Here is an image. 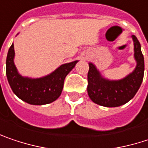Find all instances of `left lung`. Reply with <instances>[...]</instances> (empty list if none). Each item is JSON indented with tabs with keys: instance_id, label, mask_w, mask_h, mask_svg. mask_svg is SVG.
Returning a JSON list of instances; mask_svg holds the SVG:
<instances>
[{
	"instance_id": "obj_1",
	"label": "left lung",
	"mask_w": 148,
	"mask_h": 148,
	"mask_svg": "<svg viewBox=\"0 0 148 148\" xmlns=\"http://www.w3.org/2000/svg\"><path fill=\"white\" fill-rule=\"evenodd\" d=\"M134 42L135 69L121 79L104 78L95 64L89 62L87 92L90 100L103 107H119L131 100L141 86L144 75V58L141 44L136 35H131Z\"/></svg>"
}]
</instances>
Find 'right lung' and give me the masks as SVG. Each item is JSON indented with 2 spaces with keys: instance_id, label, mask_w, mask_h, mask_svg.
I'll return each mask as SVG.
<instances>
[{
  "instance_id": "right-lung-1",
  "label": "right lung",
  "mask_w": 148,
  "mask_h": 148,
  "mask_svg": "<svg viewBox=\"0 0 148 148\" xmlns=\"http://www.w3.org/2000/svg\"><path fill=\"white\" fill-rule=\"evenodd\" d=\"M14 46L8 50L6 62L7 80L13 93L31 105H44L56 101L60 97L65 77L73 69L78 60L64 63L51 74L40 78H29L21 75L14 63Z\"/></svg>"
}]
</instances>
